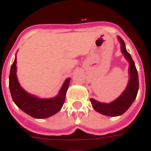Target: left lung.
Instances as JSON below:
<instances>
[{
  "instance_id": "left-lung-1",
  "label": "left lung",
  "mask_w": 151,
  "mask_h": 151,
  "mask_svg": "<svg viewBox=\"0 0 151 151\" xmlns=\"http://www.w3.org/2000/svg\"><path fill=\"white\" fill-rule=\"evenodd\" d=\"M119 40L121 43L122 52L129 62V80L127 87L126 88L125 91L118 99L109 104L99 103L98 101H96L95 99H90L92 106L95 110L101 114L109 116H117L125 113L131 106L132 103H134V99H136L137 95L138 89H139L138 73L134 60L129 52L126 49L124 41L120 37H119Z\"/></svg>"
}]
</instances>
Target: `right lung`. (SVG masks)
<instances>
[{"label":"right lung","instance_id":"obj_1","mask_svg":"<svg viewBox=\"0 0 151 151\" xmlns=\"http://www.w3.org/2000/svg\"><path fill=\"white\" fill-rule=\"evenodd\" d=\"M16 58L11 65L9 76V88L11 97L16 105L24 113L37 119L49 117L58 113L65 102V94L70 83L68 78L60 89L58 95L52 99H38L28 94L22 89L17 78Z\"/></svg>","mask_w":151,"mask_h":151}]
</instances>
